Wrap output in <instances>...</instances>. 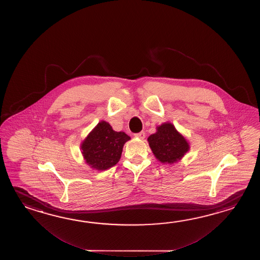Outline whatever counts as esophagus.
I'll list each match as a JSON object with an SVG mask.
<instances>
[{"instance_id": "esophagus-1", "label": "esophagus", "mask_w": 260, "mask_h": 260, "mask_svg": "<svg viewBox=\"0 0 260 260\" xmlns=\"http://www.w3.org/2000/svg\"><path fill=\"white\" fill-rule=\"evenodd\" d=\"M135 137H136V138H140V139H144L145 137H146V135H145V133L144 132H140L138 133V134H135Z\"/></svg>"}]
</instances>
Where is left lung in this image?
<instances>
[{
  "label": "left lung",
  "mask_w": 260,
  "mask_h": 260,
  "mask_svg": "<svg viewBox=\"0 0 260 260\" xmlns=\"http://www.w3.org/2000/svg\"><path fill=\"white\" fill-rule=\"evenodd\" d=\"M155 158L161 164L174 165L189 150L188 140L171 122H164L156 127V133L148 138Z\"/></svg>",
  "instance_id": "8db88e82"
}]
</instances>
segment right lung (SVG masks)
Masks as SVG:
<instances>
[{
	"label": "right lung",
	"instance_id": "obj_1",
	"mask_svg": "<svg viewBox=\"0 0 260 260\" xmlns=\"http://www.w3.org/2000/svg\"><path fill=\"white\" fill-rule=\"evenodd\" d=\"M130 139L125 133L116 132L109 122L101 121L81 144L83 159L93 169L107 170L120 160L123 145Z\"/></svg>",
	"mask_w": 260,
	"mask_h": 260
}]
</instances>
